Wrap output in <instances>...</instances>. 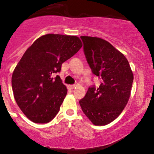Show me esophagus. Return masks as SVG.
Masks as SVG:
<instances>
[{
  "label": "esophagus",
  "instance_id": "obj_1",
  "mask_svg": "<svg viewBox=\"0 0 154 154\" xmlns=\"http://www.w3.org/2000/svg\"><path fill=\"white\" fill-rule=\"evenodd\" d=\"M74 87H75V85H69V88H70V89H74Z\"/></svg>",
  "mask_w": 154,
  "mask_h": 154
}]
</instances>
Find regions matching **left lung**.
I'll return each mask as SVG.
<instances>
[{
    "label": "left lung",
    "mask_w": 154,
    "mask_h": 154,
    "mask_svg": "<svg viewBox=\"0 0 154 154\" xmlns=\"http://www.w3.org/2000/svg\"><path fill=\"white\" fill-rule=\"evenodd\" d=\"M88 64L100 85L88 88L79 101L85 116L95 125H105L117 117L127 105L134 75L128 61L103 39L81 36Z\"/></svg>",
    "instance_id": "1"
}]
</instances>
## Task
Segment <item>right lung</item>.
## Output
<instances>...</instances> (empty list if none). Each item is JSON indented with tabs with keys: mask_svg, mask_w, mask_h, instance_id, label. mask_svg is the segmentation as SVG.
Wrapping results in <instances>:
<instances>
[{
	"mask_svg": "<svg viewBox=\"0 0 154 154\" xmlns=\"http://www.w3.org/2000/svg\"><path fill=\"white\" fill-rule=\"evenodd\" d=\"M82 43L78 37L48 34L37 39L13 72L12 87L17 106L35 123H47L59 112L67 94L60 72Z\"/></svg>",
	"mask_w": 154,
	"mask_h": 154,
	"instance_id": "add662e5",
	"label": "right lung"
}]
</instances>
